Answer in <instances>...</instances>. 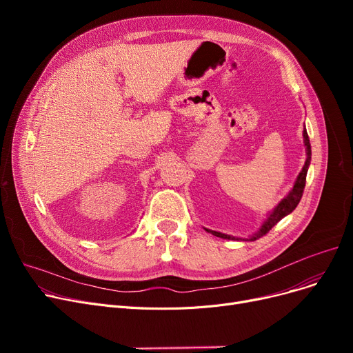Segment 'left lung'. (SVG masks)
I'll return each mask as SVG.
<instances>
[{"label": "left lung", "instance_id": "left-lung-1", "mask_svg": "<svg viewBox=\"0 0 353 353\" xmlns=\"http://www.w3.org/2000/svg\"><path fill=\"white\" fill-rule=\"evenodd\" d=\"M303 143H305V147H306V161H305V165L302 167L301 173L298 174V177H296V181L293 184L292 190L288 193V196L285 199H282L279 201V205H277L272 212L268 213V217L265 219V221L262 223L261 229H259L253 236H250L249 239H242V237H236V236H230V234H225V233H220V232H216V230H210V229H206V232L217 236V237H221V239H229V240H257L259 237H262L263 234H266L277 221H281L285 216L290 214L296 206L299 205V201L302 199V194H303V189H305V184H306V174H307V169L310 165V159H312V150H310V143H309V136H307V132L306 128L303 130Z\"/></svg>", "mask_w": 353, "mask_h": 353}]
</instances>
